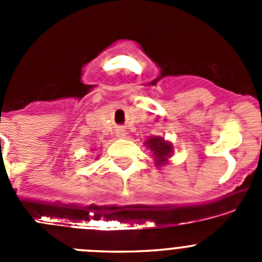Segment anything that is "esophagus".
Instances as JSON below:
<instances>
[{"label":"esophagus","instance_id":"esophagus-1","mask_svg":"<svg viewBox=\"0 0 262 262\" xmlns=\"http://www.w3.org/2000/svg\"><path fill=\"white\" fill-rule=\"evenodd\" d=\"M117 136L118 138H124L126 136V131H123V129H119L117 133Z\"/></svg>","mask_w":262,"mask_h":262}]
</instances>
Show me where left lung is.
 I'll return each instance as SVG.
<instances>
[{
  "instance_id": "8db88e82",
  "label": "left lung",
  "mask_w": 262,
  "mask_h": 262,
  "mask_svg": "<svg viewBox=\"0 0 262 262\" xmlns=\"http://www.w3.org/2000/svg\"><path fill=\"white\" fill-rule=\"evenodd\" d=\"M145 144L149 147L152 152H154V156L156 159V165H161V164H165L166 159L169 157V155L172 154V145L169 143L164 142V139L161 138H151L148 139Z\"/></svg>"
}]
</instances>
